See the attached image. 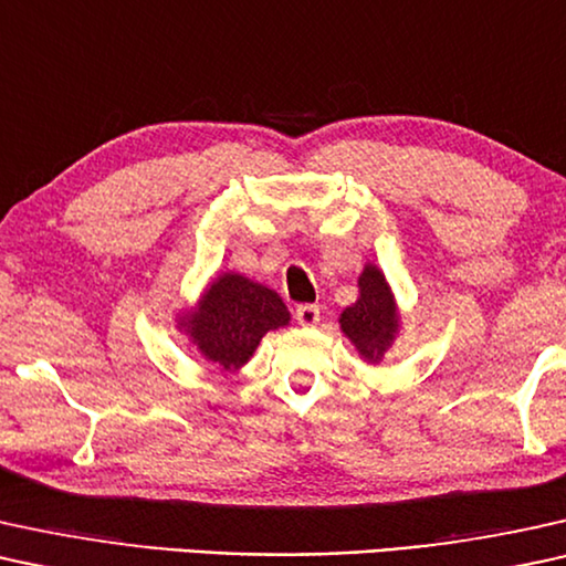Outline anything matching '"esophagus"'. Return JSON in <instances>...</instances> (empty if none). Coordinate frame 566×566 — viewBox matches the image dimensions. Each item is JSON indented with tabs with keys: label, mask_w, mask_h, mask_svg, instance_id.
I'll use <instances>...</instances> for the list:
<instances>
[{
	"label": "esophagus",
	"mask_w": 566,
	"mask_h": 566,
	"mask_svg": "<svg viewBox=\"0 0 566 566\" xmlns=\"http://www.w3.org/2000/svg\"><path fill=\"white\" fill-rule=\"evenodd\" d=\"M295 318L300 326H315L321 321V307L318 305H297Z\"/></svg>",
	"instance_id": "esophagus-1"
}]
</instances>
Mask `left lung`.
Returning <instances> with one entry per match:
<instances>
[{
	"mask_svg": "<svg viewBox=\"0 0 566 566\" xmlns=\"http://www.w3.org/2000/svg\"><path fill=\"white\" fill-rule=\"evenodd\" d=\"M342 331L367 361H380L398 334L394 295L378 266H365L359 276V300L342 313Z\"/></svg>",
	"mask_w": 566,
	"mask_h": 566,
	"instance_id": "obj_1",
	"label": "left lung"
}]
</instances>
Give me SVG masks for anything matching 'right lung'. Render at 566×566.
I'll return each mask as SVG.
<instances>
[{
  "label": "right lung",
  "instance_id": "1",
  "mask_svg": "<svg viewBox=\"0 0 566 566\" xmlns=\"http://www.w3.org/2000/svg\"><path fill=\"white\" fill-rule=\"evenodd\" d=\"M287 323V305L274 290L240 274H222L209 284L199 307L180 321V328L209 361L222 370H238L253 357L266 331Z\"/></svg>",
  "mask_w": 566,
  "mask_h": 566
}]
</instances>
